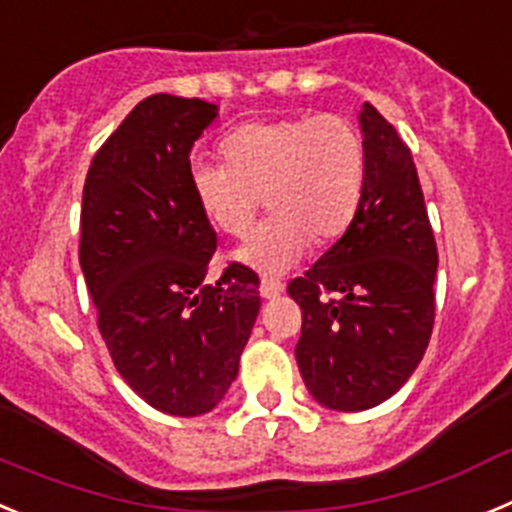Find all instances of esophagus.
Segmentation results:
<instances>
[{
	"label": "esophagus",
	"mask_w": 512,
	"mask_h": 512,
	"mask_svg": "<svg viewBox=\"0 0 512 512\" xmlns=\"http://www.w3.org/2000/svg\"><path fill=\"white\" fill-rule=\"evenodd\" d=\"M283 283H280V280H262L260 283V293H262V298H278V296H283Z\"/></svg>",
	"instance_id": "obj_1"
}]
</instances>
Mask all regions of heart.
<instances>
[{
  "instance_id": "obj_1",
  "label": "heart",
  "mask_w": 512,
  "mask_h": 512,
  "mask_svg": "<svg viewBox=\"0 0 512 512\" xmlns=\"http://www.w3.org/2000/svg\"><path fill=\"white\" fill-rule=\"evenodd\" d=\"M224 165H193L191 193L206 222L247 237L267 199L270 219L234 252L239 265L278 278L301 265L311 242L352 224L365 188V142L347 117L247 122L222 142Z\"/></svg>"
}]
</instances>
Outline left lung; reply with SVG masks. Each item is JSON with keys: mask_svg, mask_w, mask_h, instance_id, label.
<instances>
[{"mask_svg": "<svg viewBox=\"0 0 512 512\" xmlns=\"http://www.w3.org/2000/svg\"><path fill=\"white\" fill-rule=\"evenodd\" d=\"M365 188L347 232L290 280L301 306L298 370L331 411H367L398 393L434 329L439 255L411 150L362 104Z\"/></svg>", "mask_w": 512, "mask_h": 512, "instance_id": "1", "label": "left lung"}]
</instances>
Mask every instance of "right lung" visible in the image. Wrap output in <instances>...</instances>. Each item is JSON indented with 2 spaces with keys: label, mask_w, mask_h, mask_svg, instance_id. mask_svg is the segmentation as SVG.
Wrapping results in <instances>:
<instances>
[{
  "label": "right lung",
  "mask_w": 512,
  "mask_h": 512,
  "mask_svg": "<svg viewBox=\"0 0 512 512\" xmlns=\"http://www.w3.org/2000/svg\"><path fill=\"white\" fill-rule=\"evenodd\" d=\"M219 107L155 94L94 155L78 260L101 339L124 382L158 411H214L260 313V280L232 265L209 283L216 232L191 193V147Z\"/></svg>",
  "instance_id": "1"
}]
</instances>
